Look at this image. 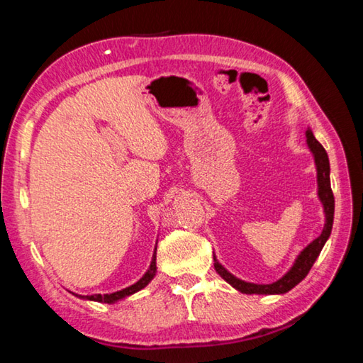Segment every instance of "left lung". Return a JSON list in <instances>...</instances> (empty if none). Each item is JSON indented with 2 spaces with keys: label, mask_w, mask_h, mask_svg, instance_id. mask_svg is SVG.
Returning a JSON list of instances; mask_svg holds the SVG:
<instances>
[{
  "label": "left lung",
  "mask_w": 363,
  "mask_h": 363,
  "mask_svg": "<svg viewBox=\"0 0 363 363\" xmlns=\"http://www.w3.org/2000/svg\"><path fill=\"white\" fill-rule=\"evenodd\" d=\"M306 138H307V144H309V149L312 150V153H314L315 164H317L318 196H320L323 210H325V218H327L323 230L314 242L307 245V247L301 251V255L298 256L294 266L290 269V272H286L280 280L274 281V284L270 285L248 284V281H243L240 279L233 277L230 272H227V270L220 266L216 257H214V269H216V272L227 281V284H230L233 288H237L238 291L247 293V294H281V293L290 291L293 286H296L299 281L309 274L311 267L314 266V262L317 259V256L320 255L325 242L328 240L331 227H333V214H335V196H333V192H331V186H330V162H328L327 152H325L322 144L314 138V134H312L311 130L306 131Z\"/></svg>",
  "instance_id": "1"
}]
</instances>
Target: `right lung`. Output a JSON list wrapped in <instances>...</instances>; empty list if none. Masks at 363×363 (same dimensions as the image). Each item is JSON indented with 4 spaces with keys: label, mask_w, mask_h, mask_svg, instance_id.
I'll return each instance as SVG.
<instances>
[{
    "label": "right lung",
    "mask_w": 363,
    "mask_h": 363,
    "mask_svg": "<svg viewBox=\"0 0 363 363\" xmlns=\"http://www.w3.org/2000/svg\"><path fill=\"white\" fill-rule=\"evenodd\" d=\"M155 272H157V251H155V253H153L152 262H150V269L147 270L144 277L140 279V280L138 281V284L128 286V288H125V290H121V291H115V293H110V294H91V296H78V294H77V296H78V298H83V299L97 301V303L112 304V303H115V301L123 299L125 296H130V294L136 293V291H139V290H143V288H144L145 285H149V281L153 279V275H155Z\"/></svg>",
    "instance_id": "add662e5"
}]
</instances>
